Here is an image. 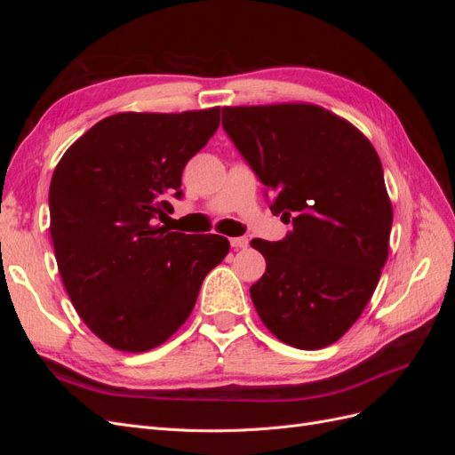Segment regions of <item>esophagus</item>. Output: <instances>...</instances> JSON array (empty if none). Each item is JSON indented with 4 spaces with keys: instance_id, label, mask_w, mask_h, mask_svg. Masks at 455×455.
Returning a JSON list of instances; mask_svg holds the SVG:
<instances>
[{
    "instance_id": "obj_1",
    "label": "esophagus",
    "mask_w": 455,
    "mask_h": 455,
    "mask_svg": "<svg viewBox=\"0 0 455 455\" xmlns=\"http://www.w3.org/2000/svg\"><path fill=\"white\" fill-rule=\"evenodd\" d=\"M229 243H231V246H233V249H235V251L246 249V246H249V239H246V237H233Z\"/></svg>"
}]
</instances>
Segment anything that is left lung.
<instances>
[{"instance_id":"8db88e82","label":"left lung","mask_w":455,"mask_h":455,"mask_svg":"<svg viewBox=\"0 0 455 455\" xmlns=\"http://www.w3.org/2000/svg\"><path fill=\"white\" fill-rule=\"evenodd\" d=\"M222 125L292 231L254 239L266 273L251 298L269 332L298 349L338 341L374 294L393 206L381 161L349 121L315 104L226 106Z\"/></svg>"}]
</instances>
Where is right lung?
Listing matches in <instances>:
<instances>
[{
    "label": "right lung",
    "mask_w": 455,
    "mask_h": 455,
    "mask_svg": "<svg viewBox=\"0 0 455 455\" xmlns=\"http://www.w3.org/2000/svg\"><path fill=\"white\" fill-rule=\"evenodd\" d=\"M220 125V108L104 117L59 161L51 239L76 311L109 347L142 353L180 328L203 279L229 252L222 235L156 226L182 196L186 163Z\"/></svg>",
    "instance_id": "1"
}]
</instances>
